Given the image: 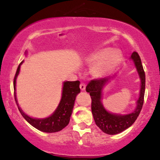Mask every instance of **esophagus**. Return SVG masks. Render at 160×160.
I'll return each mask as SVG.
<instances>
[{
  "label": "esophagus",
  "instance_id": "obj_1",
  "mask_svg": "<svg viewBox=\"0 0 160 160\" xmlns=\"http://www.w3.org/2000/svg\"><path fill=\"white\" fill-rule=\"evenodd\" d=\"M80 90H85V89H86V85H85V83H80Z\"/></svg>",
  "mask_w": 160,
  "mask_h": 160
}]
</instances>
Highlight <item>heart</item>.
<instances>
[{"label":"heart","mask_w":160,"mask_h":160,"mask_svg":"<svg viewBox=\"0 0 160 160\" xmlns=\"http://www.w3.org/2000/svg\"><path fill=\"white\" fill-rule=\"evenodd\" d=\"M122 60V54L118 50L112 48H104L95 52L87 59L90 64L97 63L93 68V74L102 77L111 73L119 66Z\"/></svg>","instance_id":"b5f03b06"}]
</instances>
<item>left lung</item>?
I'll return each instance as SVG.
<instances>
[{
	"instance_id": "obj_1",
	"label": "left lung",
	"mask_w": 160,
	"mask_h": 160,
	"mask_svg": "<svg viewBox=\"0 0 160 160\" xmlns=\"http://www.w3.org/2000/svg\"><path fill=\"white\" fill-rule=\"evenodd\" d=\"M141 80V88L139 97L137 100V106L135 110L126 115L114 114L105 110L101 102L102 87L110 78H100L90 80L86 87L87 93L91 97V110L94 121L97 127L103 132L110 135H115L122 132L133 124L142 110L145 94L146 76L142 67L141 59L137 52L134 51L131 55Z\"/></svg>"
}]
</instances>
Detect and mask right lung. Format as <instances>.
I'll list each match as a JSON object with an SVG mask.
<instances>
[{
    "label": "right lung",
    "mask_w": 160,
    "mask_h": 160,
    "mask_svg": "<svg viewBox=\"0 0 160 160\" xmlns=\"http://www.w3.org/2000/svg\"><path fill=\"white\" fill-rule=\"evenodd\" d=\"M21 62L19 64L15 74L14 80H13V88L16 90V79L18 75L19 74L20 67H21ZM80 92V81H66L63 83V91H62V97L58 108L54 111L51 116L44 119H35L30 117L27 114L23 112V110L20 108L17 102L16 93L14 92V98L16 100L17 105L18 107V110L23 118L25 119L31 126L39 129L42 132H56L62 130L64 127L68 125L70 122V116L73 112V105L77 95Z\"/></svg>",
    "instance_id": "add662e5"
}]
</instances>
